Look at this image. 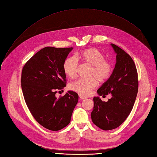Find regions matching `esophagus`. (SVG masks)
I'll return each instance as SVG.
<instances>
[{
  "label": "esophagus",
  "instance_id": "obj_1",
  "mask_svg": "<svg viewBox=\"0 0 157 157\" xmlns=\"http://www.w3.org/2000/svg\"><path fill=\"white\" fill-rule=\"evenodd\" d=\"M79 97H80V99H81V100H84V99H86V97L83 96H82V95H79Z\"/></svg>",
  "mask_w": 157,
  "mask_h": 157
}]
</instances>
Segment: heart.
<instances>
[{
	"label": "heart",
	"instance_id": "obj_1",
	"mask_svg": "<svg viewBox=\"0 0 157 157\" xmlns=\"http://www.w3.org/2000/svg\"><path fill=\"white\" fill-rule=\"evenodd\" d=\"M76 57L92 66L89 73V77L91 78L77 80L70 84L69 89L82 96H86L98 86V82H105L110 77L112 73V65L105 59V56L102 52L94 48L81 51L76 54ZM76 59L71 56L64 61L63 71L70 78H74L77 76L78 60Z\"/></svg>",
	"mask_w": 157,
	"mask_h": 157
}]
</instances>
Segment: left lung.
<instances>
[{
  "label": "left lung",
  "instance_id": "left-lung-1",
  "mask_svg": "<svg viewBox=\"0 0 157 157\" xmlns=\"http://www.w3.org/2000/svg\"><path fill=\"white\" fill-rule=\"evenodd\" d=\"M111 46L116 53V64L110 77L98 90L99 96L111 94L108 101L94 98L92 121L103 130L115 129L130 115L138 91L136 65L126 52L115 44Z\"/></svg>",
  "mask_w": 157,
  "mask_h": 157
}]
</instances>
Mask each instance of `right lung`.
I'll return each instance as SVG.
<instances>
[{"instance_id":"right-lung-1","label":"right lung","mask_w":157,"mask_h":157,"mask_svg":"<svg viewBox=\"0 0 157 157\" xmlns=\"http://www.w3.org/2000/svg\"><path fill=\"white\" fill-rule=\"evenodd\" d=\"M73 48L45 47L27 61L22 69L21 88L32 115L40 125L52 131L67 126L78 95L68 91L57 98L56 90L66 86L63 63Z\"/></svg>"}]
</instances>
